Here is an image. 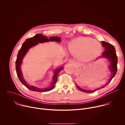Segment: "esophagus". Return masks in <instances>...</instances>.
Wrapping results in <instances>:
<instances>
[{"label": "esophagus", "mask_w": 125, "mask_h": 125, "mask_svg": "<svg viewBox=\"0 0 125 125\" xmlns=\"http://www.w3.org/2000/svg\"><path fill=\"white\" fill-rule=\"evenodd\" d=\"M69 63L71 65H74L75 64V61L73 59H70L69 61Z\"/></svg>", "instance_id": "34e87169"}]
</instances>
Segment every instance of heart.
Listing matches in <instances>:
<instances>
[{
	"instance_id": "b5f03b06",
	"label": "heart",
	"mask_w": 125,
	"mask_h": 125,
	"mask_svg": "<svg viewBox=\"0 0 125 125\" xmlns=\"http://www.w3.org/2000/svg\"><path fill=\"white\" fill-rule=\"evenodd\" d=\"M68 49L71 53L78 55L81 60L87 62L97 58L101 54L102 47L99 42L91 38L79 37L69 43Z\"/></svg>"
}]
</instances>
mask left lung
<instances>
[{
  "instance_id": "obj_1",
  "label": "left lung",
  "mask_w": 125,
  "mask_h": 125,
  "mask_svg": "<svg viewBox=\"0 0 125 125\" xmlns=\"http://www.w3.org/2000/svg\"><path fill=\"white\" fill-rule=\"evenodd\" d=\"M102 42V45L104 48L105 51L103 52V54L101 56L99 57V58H105L107 59L110 62V65L109 66V68L110 69V72L111 73V77L110 78L109 81L108 82L105 84L104 86L95 89V90H84V89L81 88L77 84L76 85L77 87L78 88L79 90L80 91L84 92V93H94V92L99 90L100 88H102L105 86H106L108 84L112 79L115 76L117 71V62H118V58L117 56L116 53V50L115 49L114 46L112 45L110 43H107L105 42Z\"/></svg>"
}]
</instances>
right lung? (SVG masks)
Wrapping results in <instances>:
<instances>
[{"mask_svg": "<svg viewBox=\"0 0 125 125\" xmlns=\"http://www.w3.org/2000/svg\"><path fill=\"white\" fill-rule=\"evenodd\" d=\"M61 38L58 37H51L48 39L46 37L44 36L42 34H37L32 38L27 39L23 43L17 55V58L16 61V70L17 76L19 80L22 83L27 87L29 90L38 92H44L51 91L54 87L57 82L58 74L60 72V71L63 69V67H60L55 70L54 75L52 78V81L49 86L44 88H38L35 86L30 85L28 84L24 80L21 69V66L22 63L23 59L26 55L27 53L28 52L30 48L37 45L39 43H44L50 42H61Z\"/></svg>", "mask_w": 125, "mask_h": 125, "instance_id": "obj_1", "label": "right lung"}]
</instances>
